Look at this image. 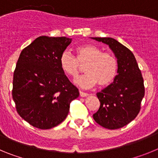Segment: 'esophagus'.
<instances>
[{
  "instance_id": "esophagus-1",
  "label": "esophagus",
  "mask_w": 158,
  "mask_h": 158,
  "mask_svg": "<svg viewBox=\"0 0 158 158\" xmlns=\"http://www.w3.org/2000/svg\"><path fill=\"white\" fill-rule=\"evenodd\" d=\"M88 93H84V92L82 91H80V96H81V97H85V96H88Z\"/></svg>"
}]
</instances>
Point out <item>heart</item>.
Wrapping results in <instances>:
<instances>
[{"label":"heart","mask_w":158,"mask_h":158,"mask_svg":"<svg viewBox=\"0 0 158 158\" xmlns=\"http://www.w3.org/2000/svg\"><path fill=\"white\" fill-rule=\"evenodd\" d=\"M76 58L64 51L59 58V64L65 74L76 78L81 72V65H85L87 73L78 78L77 83L82 87H93L98 84L100 87L109 85L118 73V61L112 54L104 52L92 44L79 46L75 49Z\"/></svg>","instance_id":"b5f03b06"}]
</instances>
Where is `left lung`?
<instances>
[{"mask_svg":"<svg viewBox=\"0 0 158 158\" xmlns=\"http://www.w3.org/2000/svg\"><path fill=\"white\" fill-rule=\"evenodd\" d=\"M92 39L109 46L118 65L114 81L96 94L100 105L93 118L103 127L118 129L134 120L140 111L145 95L144 81L135 55L129 49L112 38Z\"/></svg>","mask_w":158,"mask_h":158,"instance_id":"1","label":"left lung"}]
</instances>
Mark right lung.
I'll return each instance as SVG.
<instances>
[{"instance_id": "1", "label": "right lung", "mask_w": 158, "mask_h": 158, "mask_svg": "<svg viewBox=\"0 0 158 158\" xmlns=\"http://www.w3.org/2000/svg\"><path fill=\"white\" fill-rule=\"evenodd\" d=\"M72 40L40 36L19 54L13 74L12 99L21 118L39 129H51L66 118L79 96L59 64Z\"/></svg>"}]
</instances>
